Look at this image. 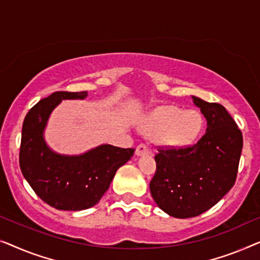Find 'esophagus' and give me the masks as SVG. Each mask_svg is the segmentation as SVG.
I'll use <instances>...</instances> for the list:
<instances>
[{"label": "esophagus", "mask_w": 260, "mask_h": 260, "mask_svg": "<svg viewBox=\"0 0 260 260\" xmlns=\"http://www.w3.org/2000/svg\"><path fill=\"white\" fill-rule=\"evenodd\" d=\"M149 151H148V147L144 144L139 145L137 149H135V154H137V156H142V155H146L148 154Z\"/></svg>", "instance_id": "34e87169"}]
</instances>
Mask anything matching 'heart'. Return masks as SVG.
Masks as SVG:
<instances>
[{
  "mask_svg": "<svg viewBox=\"0 0 260 260\" xmlns=\"http://www.w3.org/2000/svg\"><path fill=\"white\" fill-rule=\"evenodd\" d=\"M139 127L149 137H158L167 147L184 148L198 139L204 120L194 109L181 111L173 106H159L142 115Z\"/></svg>",
  "mask_w": 260,
  "mask_h": 260,
  "instance_id": "1",
  "label": "heart"
}]
</instances>
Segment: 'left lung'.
<instances>
[{"instance_id": "obj_1", "label": "left lung", "mask_w": 260, "mask_h": 260, "mask_svg": "<svg viewBox=\"0 0 260 260\" xmlns=\"http://www.w3.org/2000/svg\"><path fill=\"white\" fill-rule=\"evenodd\" d=\"M191 99L206 119V132L192 147L160 149L149 184L159 208L179 219L204 213L233 187L243 149V135L225 107Z\"/></svg>"}]
</instances>
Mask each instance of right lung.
Instances as JSON below:
<instances>
[{"label": "right lung", "instance_id": "obj_1", "mask_svg": "<svg viewBox=\"0 0 260 260\" xmlns=\"http://www.w3.org/2000/svg\"><path fill=\"white\" fill-rule=\"evenodd\" d=\"M88 92H56L39 101L22 126L20 167L43 202L62 211H81L96 205L116 171L131 160L135 148L102 144L81 154H60L49 147L45 131L62 100H83Z\"/></svg>", "mask_w": 260, "mask_h": 260}]
</instances>
